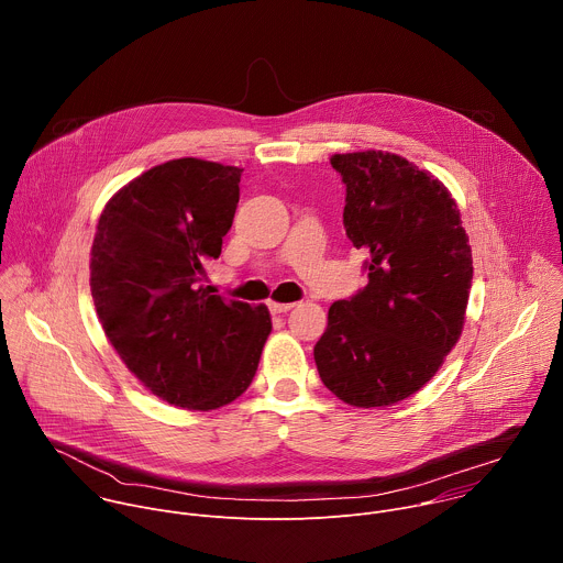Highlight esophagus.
<instances>
[{"mask_svg": "<svg viewBox=\"0 0 563 563\" xmlns=\"http://www.w3.org/2000/svg\"><path fill=\"white\" fill-rule=\"evenodd\" d=\"M291 307H294V302H274V300H269V311L272 313H285Z\"/></svg>", "mask_w": 563, "mask_h": 563, "instance_id": "34e87169", "label": "esophagus"}]
</instances>
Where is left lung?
Wrapping results in <instances>:
<instances>
[{
    "mask_svg": "<svg viewBox=\"0 0 563 563\" xmlns=\"http://www.w3.org/2000/svg\"><path fill=\"white\" fill-rule=\"evenodd\" d=\"M343 224L367 252V285L328 313L313 361L341 400L385 408L419 391L456 345L472 287V252L450 191L406 157L336 153Z\"/></svg>",
    "mask_w": 563,
    "mask_h": 563,
    "instance_id": "left-lung-1",
    "label": "left lung"
}]
</instances>
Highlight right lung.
<instances>
[{
  "instance_id": "add662e5",
  "label": "right lung",
  "mask_w": 563,
  "mask_h": 563,
  "mask_svg": "<svg viewBox=\"0 0 563 563\" xmlns=\"http://www.w3.org/2000/svg\"><path fill=\"white\" fill-rule=\"evenodd\" d=\"M243 169L169 159L104 207L91 250V294L124 365L167 404L216 410L243 394L272 332L265 305L202 285L231 229Z\"/></svg>"
}]
</instances>
